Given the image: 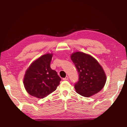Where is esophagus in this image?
Listing matches in <instances>:
<instances>
[{
    "mask_svg": "<svg viewBox=\"0 0 127 127\" xmlns=\"http://www.w3.org/2000/svg\"><path fill=\"white\" fill-rule=\"evenodd\" d=\"M63 80H68V76H66V77H65V78H63Z\"/></svg>",
    "mask_w": 127,
    "mask_h": 127,
    "instance_id": "1",
    "label": "esophagus"
}]
</instances>
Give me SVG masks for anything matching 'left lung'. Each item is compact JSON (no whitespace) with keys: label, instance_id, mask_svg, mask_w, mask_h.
Segmentation results:
<instances>
[{"label":"left lung","instance_id":"left-lung-1","mask_svg":"<svg viewBox=\"0 0 127 127\" xmlns=\"http://www.w3.org/2000/svg\"><path fill=\"white\" fill-rule=\"evenodd\" d=\"M71 59L79 74L78 82L74 86L77 93L90 97L100 91L105 85L106 77L97 60L81 52L72 53Z\"/></svg>","mask_w":127,"mask_h":127}]
</instances>
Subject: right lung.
Returning <instances> with one entry per match:
<instances>
[{
  "instance_id": "add662e5",
  "label": "right lung",
  "mask_w": 127,
  "mask_h": 127,
  "mask_svg": "<svg viewBox=\"0 0 127 127\" xmlns=\"http://www.w3.org/2000/svg\"><path fill=\"white\" fill-rule=\"evenodd\" d=\"M52 54L44 55L31 64L26 70L24 85L28 93L39 98H43L52 93L61 80L57 72L50 67Z\"/></svg>"
}]
</instances>
